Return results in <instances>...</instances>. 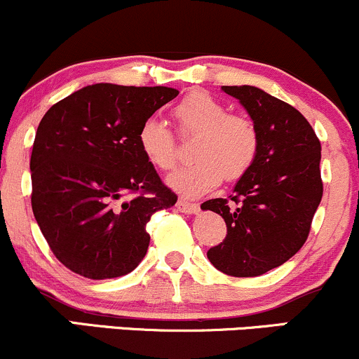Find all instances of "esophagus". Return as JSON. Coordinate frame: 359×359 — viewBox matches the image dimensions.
I'll return each mask as SVG.
<instances>
[{
  "label": "esophagus",
  "instance_id": "obj_1",
  "mask_svg": "<svg viewBox=\"0 0 359 359\" xmlns=\"http://www.w3.org/2000/svg\"><path fill=\"white\" fill-rule=\"evenodd\" d=\"M176 208H178L180 212H183V213H196L200 210V207L196 203H190V201H187V200H180L178 203H176Z\"/></svg>",
  "mask_w": 359,
  "mask_h": 359
}]
</instances>
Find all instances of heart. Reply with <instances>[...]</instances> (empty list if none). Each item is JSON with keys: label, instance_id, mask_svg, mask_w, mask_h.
Instances as JSON below:
<instances>
[{"label": "heart", "instance_id": "b5f03b06", "mask_svg": "<svg viewBox=\"0 0 359 359\" xmlns=\"http://www.w3.org/2000/svg\"><path fill=\"white\" fill-rule=\"evenodd\" d=\"M181 137L196 135L191 156L196 161L168 178L169 188L187 198L212 191L224 178L241 180L259 152V132L245 115L231 114L222 102L205 91H191L172 108ZM137 144L151 166L169 171L178 161L175 132L158 118H147L139 128Z\"/></svg>", "mask_w": 359, "mask_h": 359}]
</instances>
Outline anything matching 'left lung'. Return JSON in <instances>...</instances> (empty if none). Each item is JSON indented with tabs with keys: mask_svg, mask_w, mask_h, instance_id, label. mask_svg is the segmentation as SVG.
<instances>
[{
	"mask_svg": "<svg viewBox=\"0 0 359 359\" xmlns=\"http://www.w3.org/2000/svg\"><path fill=\"white\" fill-rule=\"evenodd\" d=\"M222 90L251 115L259 132V152L229 198L201 203L227 225L225 239L207 256L229 276H259L287 263L307 241L324 191L320 140L297 108L259 88Z\"/></svg>",
	"mask_w": 359,
	"mask_h": 359,
	"instance_id": "left-lung-1",
	"label": "left lung"
}]
</instances>
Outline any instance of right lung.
<instances>
[{
	"label": "right lung",
	"mask_w": 359,
	"mask_h": 359,
	"mask_svg": "<svg viewBox=\"0 0 359 359\" xmlns=\"http://www.w3.org/2000/svg\"><path fill=\"white\" fill-rule=\"evenodd\" d=\"M178 93L100 83L40 120L32 210L50 251L76 275L107 280L135 269L151 241L147 222L178 200L137 144L140 126Z\"/></svg>",
	"instance_id": "1"
}]
</instances>
